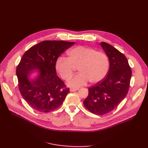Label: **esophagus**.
Wrapping results in <instances>:
<instances>
[{
  "instance_id": "34e87169",
  "label": "esophagus",
  "mask_w": 148,
  "mask_h": 148,
  "mask_svg": "<svg viewBox=\"0 0 148 148\" xmlns=\"http://www.w3.org/2000/svg\"><path fill=\"white\" fill-rule=\"evenodd\" d=\"M77 90H78V88H70V92H74V91H77Z\"/></svg>"
}]
</instances>
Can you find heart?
Returning a JSON list of instances; mask_svg holds the SVG:
<instances>
[{
    "label": "heart",
    "mask_w": 148,
    "mask_h": 148,
    "mask_svg": "<svg viewBox=\"0 0 148 148\" xmlns=\"http://www.w3.org/2000/svg\"><path fill=\"white\" fill-rule=\"evenodd\" d=\"M75 66L79 73L68 82L72 88L86 85L89 81L95 84L106 77L109 69V61L106 53L92 48L79 46L68 52V58L60 56L56 62V69L61 78L69 80L73 75Z\"/></svg>",
    "instance_id": "1"
}]
</instances>
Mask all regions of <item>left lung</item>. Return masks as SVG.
<instances>
[{
  "mask_svg": "<svg viewBox=\"0 0 148 148\" xmlns=\"http://www.w3.org/2000/svg\"><path fill=\"white\" fill-rule=\"evenodd\" d=\"M101 46L109 58V70L104 79L88 88V96L83 101L89 111L100 115L112 111L123 100L132 77L126 57L106 42H101Z\"/></svg>",
  "mask_w": 148,
  "mask_h": 148,
  "instance_id": "obj_1",
  "label": "left lung"
}]
</instances>
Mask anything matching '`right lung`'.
Returning <instances> with one entry per match:
<instances>
[{"mask_svg":"<svg viewBox=\"0 0 148 148\" xmlns=\"http://www.w3.org/2000/svg\"><path fill=\"white\" fill-rule=\"evenodd\" d=\"M75 42L44 41L29 48L22 57L16 73L22 97L32 108L41 112H49L62 105L70 92L57 75L56 62ZM38 75L29 79L32 71Z\"/></svg>","mask_w":148,"mask_h":148,"instance_id":"add662e5","label":"right lung"}]
</instances>
